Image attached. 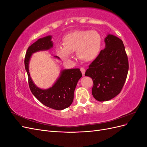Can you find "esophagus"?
<instances>
[{"label":"esophagus","instance_id":"esophagus-1","mask_svg":"<svg viewBox=\"0 0 147 147\" xmlns=\"http://www.w3.org/2000/svg\"><path fill=\"white\" fill-rule=\"evenodd\" d=\"M80 70H81V72H82V73L83 76H84V74H85V69L83 68V67H82V68L80 69Z\"/></svg>","mask_w":147,"mask_h":147}]
</instances>
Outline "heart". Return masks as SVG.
Instances as JSON below:
<instances>
[{
    "instance_id": "heart-1",
    "label": "heart",
    "mask_w": 147,
    "mask_h": 147,
    "mask_svg": "<svg viewBox=\"0 0 147 147\" xmlns=\"http://www.w3.org/2000/svg\"><path fill=\"white\" fill-rule=\"evenodd\" d=\"M63 46H58L56 51L61 58L69 59L71 53L77 51L80 59L84 62L92 61L98 56L102 43L100 34L96 30H78L64 37Z\"/></svg>"
}]
</instances>
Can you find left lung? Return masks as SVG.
Masks as SVG:
<instances>
[{
	"instance_id": "left-lung-1",
	"label": "left lung",
	"mask_w": 147,
	"mask_h": 147,
	"mask_svg": "<svg viewBox=\"0 0 147 147\" xmlns=\"http://www.w3.org/2000/svg\"><path fill=\"white\" fill-rule=\"evenodd\" d=\"M105 48L89 65L85 76L93 82L92 94L98 101H107L121 92L129 70L127 56L123 41L109 34Z\"/></svg>"
}]
</instances>
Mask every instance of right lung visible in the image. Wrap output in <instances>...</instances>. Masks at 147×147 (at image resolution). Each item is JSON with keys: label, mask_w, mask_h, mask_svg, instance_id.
Wrapping results in <instances>:
<instances>
[{"label": "right lung", "mask_w": 147, "mask_h": 147, "mask_svg": "<svg viewBox=\"0 0 147 147\" xmlns=\"http://www.w3.org/2000/svg\"><path fill=\"white\" fill-rule=\"evenodd\" d=\"M51 36L38 39L28 49L24 59V65L28 76L29 88L36 98L48 107L55 110H63L72 104L74 91L78 81L82 77L79 69H65L61 72L59 78L51 88L42 90L33 83L29 72V62L32 53L38 51L47 50L53 47ZM59 58V57L55 56Z\"/></svg>", "instance_id": "add662e5"}]
</instances>
